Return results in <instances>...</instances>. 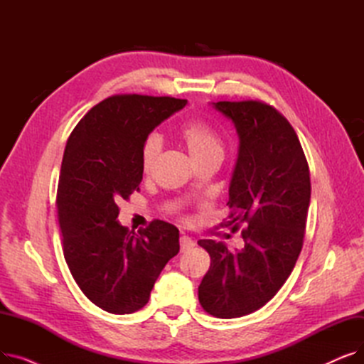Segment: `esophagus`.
Wrapping results in <instances>:
<instances>
[{
  "label": "esophagus",
  "instance_id": "obj_1",
  "mask_svg": "<svg viewBox=\"0 0 364 364\" xmlns=\"http://www.w3.org/2000/svg\"><path fill=\"white\" fill-rule=\"evenodd\" d=\"M193 246H195V242H193L192 237H188V236H181L180 237V250H181V252H186L188 250H192Z\"/></svg>",
  "mask_w": 364,
  "mask_h": 364
}]
</instances>
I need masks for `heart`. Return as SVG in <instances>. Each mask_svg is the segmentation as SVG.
I'll list each match as a JSON object with an SVG mask.
<instances>
[{
	"label": "heart",
	"mask_w": 364,
	"mask_h": 364,
	"mask_svg": "<svg viewBox=\"0 0 364 364\" xmlns=\"http://www.w3.org/2000/svg\"><path fill=\"white\" fill-rule=\"evenodd\" d=\"M180 137L188 151V155L192 156V159L196 164L206 161L209 158L223 156V146L220 139L215 136V132L203 122H187L180 131ZM161 149L162 141L156 134H151V136H149L144 140L141 149V165L144 171L151 169V166L155 165Z\"/></svg>",
	"instance_id": "obj_1"
}]
</instances>
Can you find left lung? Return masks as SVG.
I'll return each instance as SVG.
<instances>
[{
    "instance_id": "left-lung-1",
    "label": "left lung",
    "mask_w": 364,
    "mask_h": 364,
    "mask_svg": "<svg viewBox=\"0 0 364 364\" xmlns=\"http://www.w3.org/2000/svg\"><path fill=\"white\" fill-rule=\"evenodd\" d=\"M211 106L239 139L225 225L247 228L235 252L223 242H198L211 257L198 291L206 313L236 318L264 307L292 273L310 206V171L296 132L274 107L254 100Z\"/></svg>"
}]
</instances>
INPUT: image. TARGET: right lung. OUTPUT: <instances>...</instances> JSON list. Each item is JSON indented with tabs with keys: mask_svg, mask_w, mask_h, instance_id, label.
<instances>
[{
	"mask_svg": "<svg viewBox=\"0 0 364 364\" xmlns=\"http://www.w3.org/2000/svg\"><path fill=\"white\" fill-rule=\"evenodd\" d=\"M187 100L124 94L95 105L66 143L57 208L69 270L84 295L112 314L143 309L166 262L180 251L178 228L156 220L139 235L118 221L121 199L143 180L149 134Z\"/></svg>",
	"mask_w": 364,
	"mask_h": 364,
	"instance_id": "right-lung-1",
	"label": "right lung"
}]
</instances>
